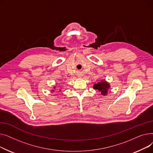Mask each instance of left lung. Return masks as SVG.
<instances>
[{
	"label": "left lung",
	"instance_id": "8db88e82",
	"mask_svg": "<svg viewBox=\"0 0 153 153\" xmlns=\"http://www.w3.org/2000/svg\"><path fill=\"white\" fill-rule=\"evenodd\" d=\"M110 84L105 81H101L97 84H95L93 86L94 89L98 90L102 95H106L110 89Z\"/></svg>",
	"mask_w": 153,
	"mask_h": 153
}]
</instances>
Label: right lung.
Returning <instances> with one entry per match:
<instances>
[{
  "label": "right lung",
  "instance_id": "1",
  "mask_svg": "<svg viewBox=\"0 0 153 153\" xmlns=\"http://www.w3.org/2000/svg\"><path fill=\"white\" fill-rule=\"evenodd\" d=\"M54 88H55V87H54Z\"/></svg>",
  "mask_w": 153,
  "mask_h": 153
}]
</instances>
